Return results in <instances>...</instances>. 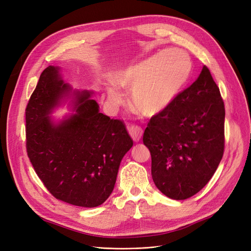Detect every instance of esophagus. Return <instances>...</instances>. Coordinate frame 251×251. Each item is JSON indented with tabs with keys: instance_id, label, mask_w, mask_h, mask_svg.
Returning <instances> with one entry per match:
<instances>
[{
	"instance_id": "34e87169",
	"label": "esophagus",
	"mask_w": 251,
	"mask_h": 251,
	"mask_svg": "<svg viewBox=\"0 0 251 251\" xmlns=\"http://www.w3.org/2000/svg\"><path fill=\"white\" fill-rule=\"evenodd\" d=\"M127 129H128V132H129V135H130L132 140H134L135 142L140 141V139L143 136V129H142L141 126L132 125L130 126H128Z\"/></svg>"
}]
</instances>
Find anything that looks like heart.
<instances>
[{"label":"heart","instance_id":"b5f03b06","mask_svg":"<svg viewBox=\"0 0 251 251\" xmlns=\"http://www.w3.org/2000/svg\"><path fill=\"white\" fill-rule=\"evenodd\" d=\"M193 68L187 52L178 49L162 50L147 60L116 73L117 88L130 90L132 107L146 116L167 108L186 84ZM110 104L123 101L122 93L113 87L107 90Z\"/></svg>","mask_w":251,"mask_h":251}]
</instances>
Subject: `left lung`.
Listing matches in <instances>:
<instances>
[{
	"label": "left lung",
	"instance_id": "obj_1",
	"mask_svg": "<svg viewBox=\"0 0 251 251\" xmlns=\"http://www.w3.org/2000/svg\"><path fill=\"white\" fill-rule=\"evenodd\" d=\"M224 101L203 66L193 84L151 117L144 132L152 178L162 194L186 200L209 182L224 154Z\"/></svg>",
	"mask_w": 251,
	"mask_h": 251
}]
</instances>
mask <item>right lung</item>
Wrapping results in <instances>:
<instances>
[{
  "instance_id": "add662e5",
  "label": "right lung",
  "mask_w": 251,
  "mask_h": 251,
  "mask_svg": "<svg viewBox=\"0 0 251 251\" xmlns=\"http://www.w3.org/2000/svg\"><path fill=\"white\" fill-rule=\"evenodd\" d=\"M70 90L58 68L41 73L25 110L26 151L56 200L94 208L111 195L121 161L134 143L125 124L100 113L87 91L76 93V113L53 125L48 115Z\"/></svg>"
}]
</instances>
